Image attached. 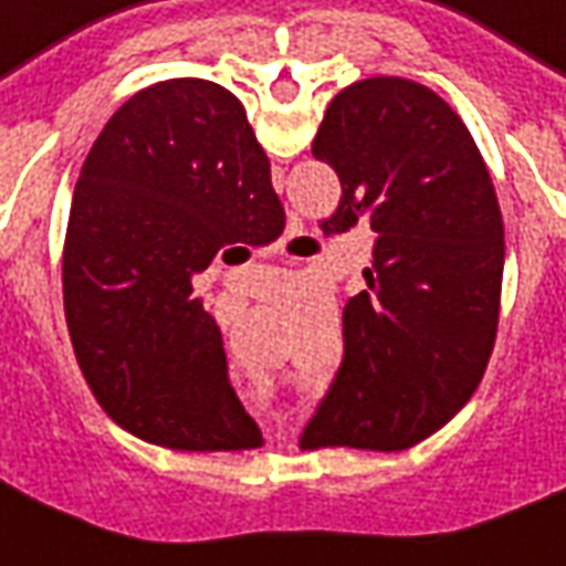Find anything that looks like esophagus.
<instances>
[{
	"label": "esophagus",
	"mask_w": 566,
	"mask_h": 566,
	"mask_svg": "<svg viewBox=\"0 0 566 566\" xmlns=\"http://www.w3.org/2000/svg\"><path fill=\"white\" fill-rule=\"evenodd\" d=\"M295 240H302V234H292V238H290V243H295Z\"/></svg>",
	"instance_id": "obj_1"
}]
</instances>
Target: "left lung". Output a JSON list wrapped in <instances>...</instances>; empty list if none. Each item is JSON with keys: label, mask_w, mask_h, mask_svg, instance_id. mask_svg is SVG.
Segmentation results:
<instances>
[{"label": "left lung", "mask_w": 566, "mask_h": 566, "mask_svg": "<svg viewBox=\"0 0 566 566\" xmlns=\"http://www.w3.org/2000/svg\"><path fill=\"white\" fill-rule=\"evenodd\" d=\"M311 151L340 179L332 231L368 226L375 250L302 448L402 451L454 418L494 350L506 255L494 182L460 115L396 75L344 87Z\"/></svg>", "instance_id": "8db88e82"}]
</instances>
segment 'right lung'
I'll return each mask as SVG.
<instances>
[{
  "mask_svg": "<svg viewBox=\"0 0 566 566\" xmlns=\"http://www.w3.org/2000/svg\"><path fill=\"white\" fill-rule=\"evenodd\" d=\"M274 219L271 161L222 84H151L103 127L72 195L63 307L84 380L124 430L179 451L262 444L191 276L226 247H264Z\"/></svg>",
  "mask_w": 566,
  "mask_h": 566,
  "instance_id": "add662e5",
  "label": "right lung"
}]
</instances>
